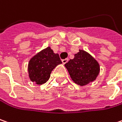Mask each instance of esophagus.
I'll use <instances>...</instances> for the list:
<instances>
[{"instance_id":"esophagus-1","label":"esophagus","mask_w":122,"mask_h":122,"mask_svg":"<svg viewBox=\"0 0 122 122\" xmlns=\"http://www.w3.org/2000/svg\"><path fill=\"white\" fill-rule=\"evenodd\" d=\"M68 61H69V59L68 58H66V59H64V60H62V63L63 64H66V62H68Z\"/></svg>"}]
</instances>
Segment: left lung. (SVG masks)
Instances as JSON below:
<instances>
[{"mask_svg":"<svg viewBox=\"0 0 122 122\" xmlns=\"http://www.w3.org/2000/svg\"><path fill=\"white\" fill-rule=\"evenodd\" d=\"M64 66L71 80L82 86L95 80L100 71L98 62L88 52L80 49Z\"/></svg>","mask_w":122,"mask_h":122,"instance_id":"obj_1","label":"left lung"}]
</instances>
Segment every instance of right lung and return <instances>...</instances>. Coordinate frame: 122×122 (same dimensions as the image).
Segmentation results:
<instances>
[{
	"label": "right lung",
	"mask_w": 122,
	"mask_h": 122,
	"mask_svg": "<svg viewBox=\"0 0 122 122\" xmlns=\"http://www.w3.org/2000/svg\"><path fill=\"white\" fill-rule=\"evenodd\" d=\"M62 61L58 53H55L48 46L38 52L30 59L28 64L29 77L31 82L38 85L46 82L51 76L53 69Z\"/></svg>",
	"instance_id": "obj_1"
}]
</instances>
